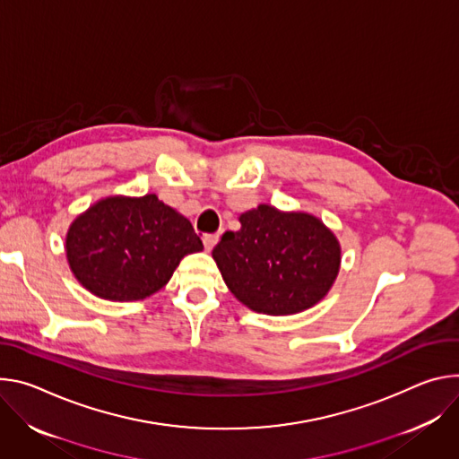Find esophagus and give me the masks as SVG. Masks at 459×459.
I'll use <instances>...</instances> for the list:
<instances>
[{"mask_svg": "<svg viewBox=\"0 0 459 459\" xmlns=\"http://www.w3.org/2000/svg\"><path fill=\"white\" fill-rule=\"evenodd\" d=\"M202 242H204V247H206V251H212L215 247V244L219 242V235H204Z\"/></svg>", "mask_w": 459, "mask_h": 459, "instance_id": "1", "label": "esophagus"}]
</instances>
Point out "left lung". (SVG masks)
Returning <instances> with one entry per match:
<instances>
[{
  "instance_id": "obj_1",
  "label": "left lung",
  "mask_w": 459,
  "mask_h": 459,
  "mask_svg": "<svg viewBox=\"0 0 459 459\" xmlns=\"http://www.w3.org/2000/svg\"><path fill=\"white\" fill-rule=\"evenodd\" d=\"M212 255L230 291L249 310L293 316L326 297L341 268V244L321 219L270 204L244 212Z\"/></svg>"
}]
</instances>
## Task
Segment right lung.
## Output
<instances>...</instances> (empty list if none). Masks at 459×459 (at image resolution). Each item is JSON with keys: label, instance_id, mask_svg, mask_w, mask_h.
<instances>
[{"label": "right lung", "instance_id": "obj_1", "mask_svg": "<svg viewBox=\"0 0 459 459\" xmlns=\"http://www.w3.org/2000/svg\"><path fill=\"white\" fill-rule=\"evenodd\" d=\"M202 249L191 222L155 193L100 198L65 235V255L76 281L115 302L157 293L186 255Z\"/></svg>", "mask_w": 459, "mask_h": 459}]
</instances>
